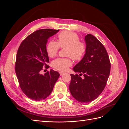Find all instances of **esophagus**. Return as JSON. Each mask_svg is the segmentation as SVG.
Segmentation results:
<instances>
[{"label": "esophagus", "mask_w": 129, "mask_h": 129, "mask_svg": "<svg viewBox=\"0 0 129 129\" xmlns=\"http://www.w3.org/2000/svg\"><path fill=\"white\" fill-rule=\"evenodd\" d=\"M59 74H60V75L61 76L62 75H63V74H64V72H59Z\"/></svg>", "instance_id": "esophagus-1"}]
</instances>
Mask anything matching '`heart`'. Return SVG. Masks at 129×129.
<instances>
[{
  "label": "heart",
  "mask_w": 129,
  "mask_h": 129,
  "mask_svg": "<svg viewBox=\"0 0 129 129\" xmlns=\"http://www.w3.org/2000/svg\"><path fill=\"white\" fill-rule=\"evenodd\" d=\"M58 41L50 40L46 46V52L49 57L55 56L60 47L66 48L67 57L57 58L52 62V67L60 71H66L72 64V58L75 61L81 60L86 52V46L80 41L78 35L70 31H62L58 36Z\"/></svg>",
  "instance_id": "b5f03b06"
}]
</instances>
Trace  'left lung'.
Returning <instances> with one entry per match:
<instances>
[{"label":"left lung","mask_w":129,"mask_h":129,"mask_svg":"<svg viewBox=\"0 0 129 129\" xmlns=\"http://www.w3.org/2000/svg\"><path fill=\"white\" fill-rule=\"evenodd\" d=\"M85 55L73 68L80 74H71L69 84L72 95L81 103L91 102L99 96L106 85L111 68L108 53L102 43L90 34L85 37Z\"/></svg>","instance_id":"obj_1"}]
</instances>
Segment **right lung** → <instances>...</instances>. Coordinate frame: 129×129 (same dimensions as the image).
<instances>
[{"label":"right lung","mask_w":129,"mask_h":129,"mask_svg":"<svg viewBox=\"0 0 129 129\" xmlns=\"http://www.w3.org/2000/svg\"><path fill=\"white\" fill-rule=\"evenodd\" d=\"M59 29H41L35 31L23 40L18 48L15 71L20 88L29 99L36 101L45 99L52 92L60 74L53 69L40 74L49 60L46 44L49 37Z\"/></svg>","instance_id":"obj_1"}]
</instances>
